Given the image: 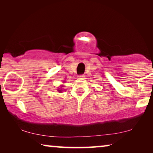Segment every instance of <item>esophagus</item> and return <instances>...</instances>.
Returning <instances> with one entry per match:
<instances>
[{
    "instance_id": "34e87169",
    "label": "esophagus",
    "mask_w": 153,
    "mask_h": 153,
    "mask_svg": "<svg viewBox=\"0 0 153 153\" xmlns=\"http://www.w3.org/2000/svg\"><path fill=\"white\" fill-rule=\"evenodd\" d=\"M79 77V78H83V77H85V75H79L78 76H77Z\"/></svg>"
}]
</instances>
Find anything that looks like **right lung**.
Segmentation results:
<instances>
[{
	"label": "right lung",
	"mask_w": 153,
	"mask_h": 153,
	"mask_svg": "<svg viewBox=\"0 0 153 153\" xmlns=\"http://www.w3.org/2000/svg\"><path fill=\"white\" fill-rule=\"evenodd\" d=\"M57 91H59V93H61V92L62 91V90H61V89H58V90H57Z\"/></svg>",
	"instance_id": "add662e5"
}]
</instances>
